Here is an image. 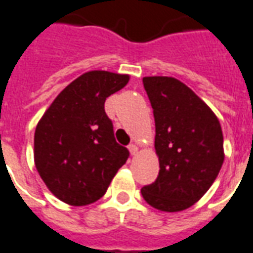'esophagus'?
I'll list each match as a JSON object with an SVG mask.
<instances>
[{"label": "esophagus", "mask_w": 253, "mask_h": 253, "mask_svg": "<svg viewBox=\"0 0 253 253\" xmlns=\"http://www.w3.org/2000/svg\"><path fill=\"white\" fill-rule=\"evenodd\" d=\"M128 148H129L130 155H136V154H137V150H139L136 144H129V147H128Z\"/></svg>", "instance_id": "obj_1"}]
</instances>
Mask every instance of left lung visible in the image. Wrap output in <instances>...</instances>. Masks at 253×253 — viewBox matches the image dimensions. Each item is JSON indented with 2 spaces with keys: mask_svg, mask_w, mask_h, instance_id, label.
Here are the masks:
<instances>
[{
  "mask_svg": "<svg viewBox=\"0 0 253 253\" xmlns=\"http://www.w3.org/2000/svg\"><path fill=\"white\" fill-rule=\"evenodd\" d=\"M155 118L159 174L141 188L154 209L177 212L207 192L225 159L219 120L192 89L168 76L143 78Z\"/></svg>",
  "mask_w": 253,
  "mask_h": 253,
  "instance_id": "obj_1",
  "label": "left lung"
}]
</instances>
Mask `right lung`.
<instances>
[{
	"label": "right lung",
	"instance_id": "1",
	"mask_svg": "<svg viewBox=\"0 0 253 253\" xmlns=\"http://www.w3.org/2000/svg\"><path fill=\"white\" fill-rule=\"evenodd\" d=\"M128 82L129 75L83 73L57 95L39 120L34 161L46 187L61 202H96L126 162L129 151L116 141L105 101Z\"/></svg>",
	"mask_w": 253,
	"mask_h": 253
}]
</instances>
